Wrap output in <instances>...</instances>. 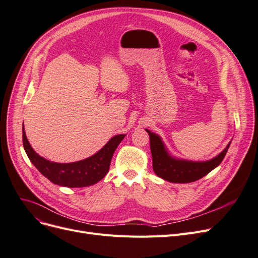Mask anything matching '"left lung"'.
Returning a JSON list of instances; mask_svg holds the SVG:
<instances>
[{
  "mask_svg": "<svg viewBox=\"0 0 258 258\" xmlns=\"http://www.w3.org/2000/svg\"><path fill=\"white\" fill-rule=\"evenodd\" d=\"M151 140V153L153 157V169L155 174L166 181L175 183H188L208 175L218 166L225 158L230 143L218 156L207 161H188L177 159L166 151L161 138L147 130Z\"/></svg>",
  "mask_w": 258,
  "mask_h": 258,
  "instance_id": "8db88e82",
  "label": "left lung"
}]
</instances>
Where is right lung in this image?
<instances>
[{
	"label": "right lung",
	"instance_id": "right-lung-1",
	"mask_svg": "<svg viewBox=\"0 0 258 258\" xmlns=\"http://www.w3.org/2000/svg\"><path fill=\"white\" fill-rule=\"evenodd\" d=\"M125 135H116L92 157L72 162H51L38 155L29 144L23 125V147L29 160L52 183L67 187H83L97 183L107 174L110 160Z\"/></svg>",
	"mask_w": 258,
	"mask_h": 258
}]
</instances>
